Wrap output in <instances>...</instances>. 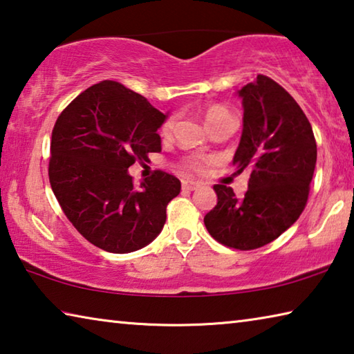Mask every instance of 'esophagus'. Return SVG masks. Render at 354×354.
Returning a JSON list of instances; mask_svg holds the SVG:
<instances>
[{
	"label": "esophagus",
	"mask_w": 354,
	"mask_h": 354,
	"mask_svg": "<svg viewBox=\"0 0 354 354\" xmlns=\"http://www.w3.org/2000/svg\"><path fill=\"white\" fill-rule=\"evenodd\" d=\"M198 183L196 181H190V179H185V181H183V189L184 190H195L196 187H198Z\"/></svg>",
	"instance_id": "1"
}]
</instances>
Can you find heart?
I'll use <instances>...</instances> for the list:
<instances>
[{
	"label": "heart",
	"mask_w": 354,
	"mask_h": 354,
	"mask_svg": "<svg viewBox=\"0 0 354 354\" xmlns=\"http://www.w3.org/2000/svg\"><path fill=\"white\" fill-rule=\"evenodd\" d=\"M203 115H205V122L207 124V128L214 127V124L218 123V122H223V120H234V118H232L231 113H230V111H227L226 107L220 106V104L207 106L206 109H205V112H203ZM173 124H175V118L171 117L169 120H165L162 127H160L159 133H160V136L164 137V139H167V137H170L171 131H173ZM190 167H192V169L198 170L200 167H201V162H198V160H192Z\"/></svg>",
	"instance_id": "b5f03b06"
}]
</instances>
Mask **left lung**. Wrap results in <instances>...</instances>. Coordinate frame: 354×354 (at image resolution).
I'll return each mask as SVG.
<instances>
[{
    "mask_svg": "<svg viewBox=\"0 0 354 354\" xmlns=\"http://www.w3.org/2000/svg\"><path fill=\"white\" fill-rule=\"evenodd\" d=\"M237 95L243 129L232 164L250 171L248 190L237 198L215 184L217 206L205 225L215 241L236 250H254L278 239L306 206L317 162V143L301 107L278 82L257 75Z\"/></svg>",
    "mask_w": 354,
    "mask_h": 354,
    "instance_id": "1",
    "label": "left lung"
}]
</instances>
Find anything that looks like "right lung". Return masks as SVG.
I'll return each instance as SVG.
<instances>
[{
    "label": "right lung",
    "mask_w": 354,
    "mask_h": 354,
    "mask_svg": "<svg viewBox=\"0 0 354 354\" xmlns=\"http://www.w3.org/2000/svg\"><path fill=\"white\" fill-rule=\"evenodd\" d=\"M167 120L142 95L117 81L88 87L53 128L48 175L64 214L82 237L109 253H131L160 234L167 205L181 181L158 170L133 184L128 169L160 151Z\"/></svg>",
    "instance_id": "1"
}]
</instances>
